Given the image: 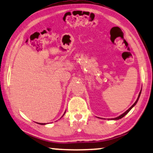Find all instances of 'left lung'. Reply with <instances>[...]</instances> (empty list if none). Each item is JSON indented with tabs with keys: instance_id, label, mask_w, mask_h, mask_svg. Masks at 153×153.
I'll return each instance as SVG.
<instances>
[{
	"instance_id": "left-lung-1",
	"label": "left lung",
	"mask_w": 153,
	"mask_h": 153,
	"mask_svg": "<svg viewBox=\"0 0 153 153\" xmlns=\"http://www.w3.org/2000/svg\"><path fill=\"white\" fill-rule=\"evenodd\" d=\"M140 93H141V90H140V93H139V94H138V99H137V100H136V102H135V103H134V104H133V105H131V107H130V108H129L127 110V111H126V112H125V113H124L123 114H122V115H120V116H119V117H115V118H114V119H113V120H119V119H121V118H122V117H124V116H125L126 115H127V114L128 113H129V112L130 111V110H131V109L132 108H133V107L134 106V105H136V103H137V101H138V99H139V97H140Z\"/></svg>"
}]
</instances>
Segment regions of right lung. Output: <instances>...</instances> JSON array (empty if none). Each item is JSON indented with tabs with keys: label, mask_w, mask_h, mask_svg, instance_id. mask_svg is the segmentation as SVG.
<instances>
[{
	"label": "right lung",
	"mask_w": 153,
	"mask_h": 153,
	"mask_svg": "<svg viewBox=\"0 0 153 153\" xmlns=\"http://www.w3.org/2000/svg\"><path fill=\"white\" fill-rule=\"evenodd\" d=\"M40 125H45V123H40Z\"/></svg>",
	"instance_id": "add662e5"
}]
</instances>
